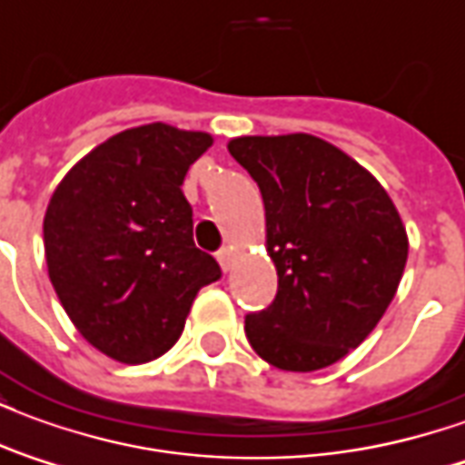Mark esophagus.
<instances>
[{"mask_svg":"<svg viewBox=\"0 0 465 465\" xmlns=\"http://www.w3.org/2000/svg\"><path fill=\"white\" fill-rule=\"evenodd\" d=\"M216 259H219V263H222L223 272H232L233 259H236V252H233V246H223L222 252L216 253Z\"/></svg>","mask_w":465,"mask_h":465,"instance_id":"esophagus-1","label":"esophagus"}]
</instances>
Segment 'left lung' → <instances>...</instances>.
Listing matches in <instances>:
<instances>
[{"instance_id":"1","label":"left lung","mask_w":465,"mask_h":465,"mask_svg":"<svg viewBox=\"0 0 465 465\" xmlns=\"http://www.w3.org/2000/svg\"><path fill=\"white\" fill-rule=\"evenodd\" d=\"M259 183L279 292L246 316L252 349L282 371H319L369 336L399 292L409 233L379 179L313 134L236 136Z\"/></svg>"}]
</instances>
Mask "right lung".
I'll return each instance as SVG.
<instances>
[{
  "label": "right lung",
  "mask_w": 465,
  "mask_h": 465,
  "mask_svg": "<svg viewBox=\"0 0 465 465\" xmlns=\"http://www.w3.org/2000/svg\"><path fill=\"white\" fill-rule=\"evenodd\" d=\"M213 143L153 122L109 136L64 173L45 213V259L66 316L96 351L146 363L179 341L222 269L193 246L183 176Z\"/></svg>",
  "instance_id": "1"
}]
</instances>
